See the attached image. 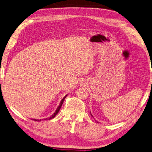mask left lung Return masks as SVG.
I'll return each mask as SVG.
<instances>
[{"label": "left lung", "mask_w": 152, "mask_h": 152, "mask_svg": "<svg viewBox=\"0 0 152 152\" xmlns=\"http://www.w3.org/2000/svg\"><path fill=\"white\" fill-rule=\"evenodd\" d=\"M91 115H92V114H91Z\"/></svg>", "instance_id": "obj_1"}]
</instances>
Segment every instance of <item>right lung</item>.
I'll return each instance as SVG.
<instances>
[{"instance_id":"obj_1","label":"right lung","mask_w":152,"mask_h":152,"mask_svg":"<svg viewBox=\"0 0 152 152\" xmlns=\"http://www.w3.org/2000/svg\"><path fill=\"white\" fill-rule=\"evenodd\" d=\"M66 96H67V95L64 97V98L62 99V101L61 102H60V104H59V106L58 107V108H57L56 109V111L55 112V113H54L52 116H50L49 118H44V119H43V120H50V119H52V118H53L54 117H55L57 114H58V113L59 112V110H60V108H61V107H62V103H63V102H64V99H65V98L66 97ZM33 120H35V121H38V122H40V121H41V120H36V119H32Z\"/></svg>"}]
</instances>
